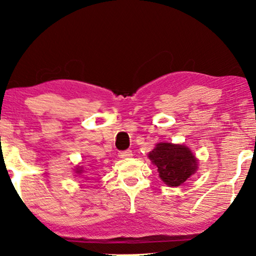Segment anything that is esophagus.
<instances>
[{
	"instance_id": "obj_1",
	"label": "esophagus",
	"mask_w": 256,
	"mask_h": 256,
	"mask_svg": "<svg viewBox=\"0 0 256 256\" xmlns=\"http://www.w3.org/2000/svg\"><path fill=\"white\" fill-rule=\"evenodd\" d=\"M133 154H132V150H124V151H120L118 154V157L120 158H130L132 157Z\"/></svg>"
}]
</instances>
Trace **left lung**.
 Returning a JSON list of instances; mask_svg holds the SVG:
<instances>
[{"label": "left lung", "instance_id": "1", "mask_svg": "<svg viewBox=\"0 0 256 256\" xmlns=\"http://www.w3.org/2000/svg\"><path fill=\"white\" fill-rule=\"evenodd\" d=\"M149 158L158 167L160 178L170 186H180L194 174L198 160L188 148L180 144H159L149 152Z\"/></svg>", "mask_w": 256, "mask_h": 256}]
</instances>
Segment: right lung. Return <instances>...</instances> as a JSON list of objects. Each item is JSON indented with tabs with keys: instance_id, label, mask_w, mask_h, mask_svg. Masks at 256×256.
<instances>
[{
	"instance_id": "add662e5",
	"label": "right lung",
	"mask_w": 256,
	"mask_h": 256,
	"mask_svg": "<svg viewBox=\"0 0 256 256\" xmlns=\"http://www.w3.org/2000/svg\"><path fill=\"white\" fill-rule=\"evenodd\" d=\"M78 172H79V170H78Z\"/></svg>"
}]
</instances>
